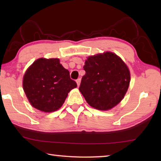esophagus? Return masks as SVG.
I'll use <instances>...</instances> for the list:
<instances>
[{
  "label": "esophagus",
  "instance_id": "esophagus-1",
  "mask_svg": "<svg viewBox=\"0 0 161 161\" xmlns=\"http://www.w3.org/2000/svg\"><path fill=\"white\" fill-rule=\"evenodd\" d=\"M76 81H77V86H80V82H81V79H77V80H76Z\"/></svg>",
  "mask_w": 161,
  "mask_h": 161
}]
</instances>
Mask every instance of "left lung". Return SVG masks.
<instances>
[{
    "instance_id": "8db88e82",
    "label": "left lung",
    "mask_w": 161,
    "mask_h": 161,
    "mask_svg": "<svg viewBox=\"0 0 161 161\" xmlns=\"http://www.w3.org/2000/svg\"><path fill=\"white\" fill-rule=\"evenodd\" d=\"M80 91L91 107L108 110L123 99L130 83V72L122 59L112 53L88 58Z\"/></svg>"
}]
</instances>
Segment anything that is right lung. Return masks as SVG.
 Returning a JSON list of instances; mask_svg holds the SVG:
<instances>
[{"mask_svg":"<svg viewBox=\"0 0 161 161\" xmlns=\"http://www.w3.org/2000/svg\"><path fill=\"white\" fill-rule=\"evenodd\" d=\"M23 86L32 107L52 112L62 107L69 91L77 85L59 59L40 58L26 71Z\"/></svg>","mask_w":161,"mask_h":161,"instance_id":"1","label":"right lung"}]
</instances>
